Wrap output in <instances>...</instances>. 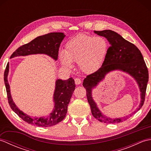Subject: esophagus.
<instances>
[{"mask_svg": "<svg viewBox=\"0 0 151 151\" xmlns=\"http://www.w3.org/2000/svg\"><path fill=\"white\" fill-rule=\"evenodd\" d=\"M81 80L80 79V78H75V84H76V85H79V84H81Z\"/></svg>", "mask_w": 151, "mask_h": 151, "instance_id": "obj_1", "label": "esophagus"}]
</instances>
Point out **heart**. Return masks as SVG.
Here are the masks:
<instances>
[{
	"label": "heart",
	"instance_id": "heart-1",
	"mask_svg": "<svg viewBox=\"0 0 151 151\" xmlns=\"http://www.w3.org/2000/svg\"><path fill=\"white\" fill-rule=\"evenodd\" d=\"M65 51L60 52L62 65L71 68L73 62H78L79 69L84 73H92L101 66L108 50L105 38L79 34L66 44Z\"/></svg>",
	"mask_w": 151,
	"mask_h": 151
}]
</instances>
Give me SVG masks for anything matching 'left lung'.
<instances>
[{
	"mask_svg": "<svg viewBox=\"0 0 151 151\" xmlns=\"http://www.w3.org/2000/svg\"><path fill=\"white\" fill-rule=\"evenodd\" d=\"M94 33L106 38L110 47L101 68L86 76L83 82V86L86 89L88 101L92 115L95 118L104 123H120L126 120V118H111L102 113L93 98V89L111 71L121 70L129 74L135 80L139 88L141 100L137 108V111H138L145 101L147 86L149 81L148 69L140 50L134 44L124 40L121 35L110 30L94 31Z\"/></svg>",
	"mask_w": 151,
	"mask_h": 151,
	"instance_id": "left-lung-1",
	"label": "left lung"
}]
</instances>
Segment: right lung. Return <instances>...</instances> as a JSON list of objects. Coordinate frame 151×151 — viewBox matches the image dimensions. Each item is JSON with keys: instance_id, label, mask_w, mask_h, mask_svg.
I'll list each match as a JSON object with an SVG mask.
<instances>
[{"instance_id": "obj_1", "label": "right lung", "mask_w": 151, "mask_h": 151, "mask_svg": "<svg viewBox=\"0 0 151 151\" xmlns=\"http://www.w3.org/2000/svg\"><path fill=\"white\" fill-rule=\"evenodd\" d=\"M65 37V35L62 32H52L37 37L30 43L19 47L12 54L10 58L17 56L40 54H45L56 61L58 56L60 45ZM9 68V63H8L4 71V80L8 102L12 110L17 114L22 120L34 126L48 127L58 124L65 117L67 106L74 90L75 89V81L73 78H69L65 81L57 79L53 94L54 106L52 112L47 117H33L21 111L13 101L10 93V86L8 81Z\"/></svg>"}]
</instances>
